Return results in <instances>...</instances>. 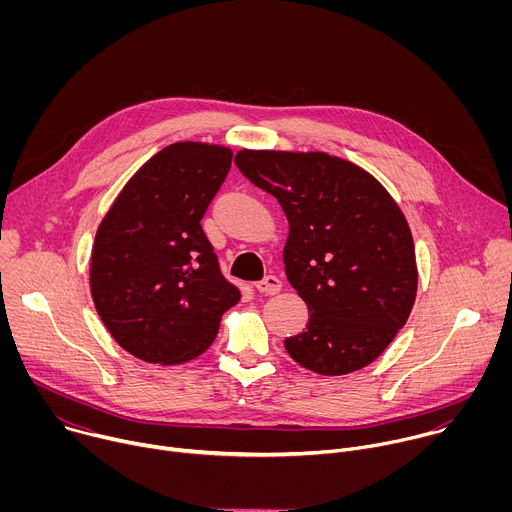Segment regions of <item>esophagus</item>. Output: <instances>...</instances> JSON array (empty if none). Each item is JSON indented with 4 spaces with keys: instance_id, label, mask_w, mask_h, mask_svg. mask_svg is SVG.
Returning <instances> with one entry per match:
<instances>
[{
    "instance_id": "34e87169",
    "label": "esophagus",
    "mask_w": 512,
    "mask_h": 512,
    "mask_svg": "<svg viewBox=\"0 0 512 512\" xmlns=\"http://www.w3.org/2000/svg\"><path fill=\"white\" fill-rule=\"evenodd\" d=\"M255 289L259 291V294H263V296H273V294H277V291L281 289V281L275 275H267L265 279L255 283Z\"/></svg>"
}]
</instances>
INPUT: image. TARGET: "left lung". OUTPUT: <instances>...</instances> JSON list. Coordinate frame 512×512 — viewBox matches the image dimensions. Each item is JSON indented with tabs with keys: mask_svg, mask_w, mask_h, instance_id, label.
<instances>
[{
	"mask_svg": "<svg viewBox=\"0 0 512 512\" xmlns=\"http://www.w3.org/2000/svg\"><path fill=\"white\" fill-rule=\"evenodd\" d=\"M235 164L277 198L289 225L285 275L310 318L285 338L287 354L324 377L364 369L405 326L417 296L403 210L373 174L326 152L241 150Z\"/></svg>",
	"mask_w": 512,
	"mask_h": 512,
	"instance_id": "left-lung-1",
	"label": "left lung"
}]
</instances>
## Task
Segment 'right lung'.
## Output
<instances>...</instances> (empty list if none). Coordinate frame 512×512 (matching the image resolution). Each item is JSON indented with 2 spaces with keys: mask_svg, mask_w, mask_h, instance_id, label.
<instances>
[{
  "mask_svg": "<svg viewBox=\"0 0 512 512\" xmlns=\"http://www.w3.org/2000/svg\"><path fill=\"white\" fill-rule=\"evenodd\" d=\"M225 145L176 141L145 162L103 216L91 296L115 342L139 360L182 364L216 338L241 294L200 221L231 170Z\"/></svg>",
  "mask_w": 512,
  "mask_h": 512,
  "instance_id": "1",
  "label": "right lung"
}]
</instances>
